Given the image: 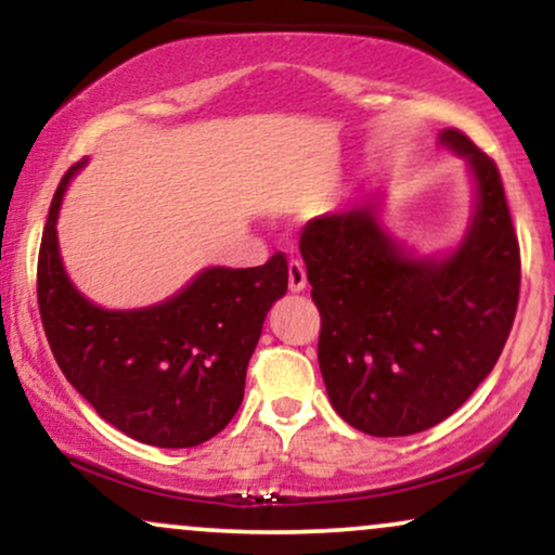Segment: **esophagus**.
Listing matches in <instances>:
<instances>
[{"mask_svg": "<svg viewBox=\"0 0 555 555\" xmlns=\"http://www.w3.org/2000/svg\"><path fill=\"white\" fill-rule=\"evenodd\" d=\"M308 284V273H305L302 260H289V289L302 292Z\"/></svg>", "mask_w": 555, "mask_h": 555, "instance_id": "obj_1", "label": "esophagus"}]
</instances>
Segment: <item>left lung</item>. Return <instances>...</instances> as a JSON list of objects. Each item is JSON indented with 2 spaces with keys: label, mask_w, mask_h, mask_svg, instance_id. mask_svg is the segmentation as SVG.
Masks as SVG:
<instances>
[{
  "label": "left lung",
  "mask_w": 555,
  "mask_h": 555,
  "mask_svg": "<svg viewBox=\"0 0 555 555\" xmlns=\"http://www.w3.org/2000/svg\"><path fill=\"white\" fill-rule=\"evenodd\" d=\"M477 206L449 258H410L373 203L299 234L321 310L318 365L334 410L367 436H412L456 412L501 358L519 302V242L495 162L460 130Z\"/></svg>",
  "instance_id": "1"
}]
</instances>
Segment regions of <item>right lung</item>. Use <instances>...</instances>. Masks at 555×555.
Returning a JSON list of instances; mask_svg holds the SVG:
<instances>
[{
  "instance_id": "1",
  "label": "right lung",
  "mask_w": 555,
  "mask_h": 555,
  "mask_svg": "<svg viewBox=\"0 0 555 555\" xmlns=\"http://www.w3.org/2000/svg\"><path fill=\"white\" fill-rule=\"evenodd\" d=\"M80 167L62 177L38 250V310L56 365L125 436L162 449L208 441L240 410L266 313L286 295L284 253L256 269L201 271L154 308H99L69 282L56 245L62 195Z\"/></svg>"
}]
</instances>
